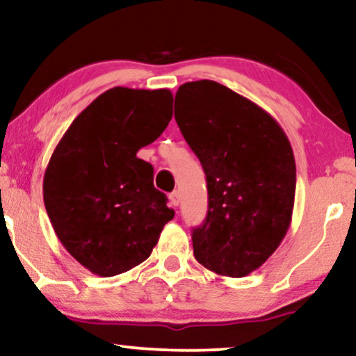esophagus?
Listing matches in <instances>:
<instances>
[{
  "instance_id": "obj_1",
  "label": "esophagus",
  "mask_w": 356,
  "mask_h": 356,
  "mask_svg": "<svg viewBox=\"0 0 356 356\" xmlns=\"http://www.w3.org/2000/svg\"><path fill=\"white\" fill-rule=\"evenodd\" d=\"M170 201H172L173 206H178L179 204V191H173L172 195H170Z\"/></svg>"
}]
</instances>
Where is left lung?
<instances>
[{"label": "left lung", "mask_w": 356, "mask_h": 356, "mask_svg": "<svg viewBox=\"0 0 356 356\" xmlns=\"http://www.w3.org/2000/svg\"><path fill=\"white\" fill-rule=\"evenodd\" d=\"M175 119L209 195L204 222L193 229L196 260L230 278L250 275L291 224L296 161L288 137L265 109L211 80L178 88Z\"/></svg>", "instance_id": "obj_1"}]
</instances>
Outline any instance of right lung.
I'll return each instance as SVG.
<instances>
[{
  "mask_svg": "<svg viewBox=\"0 0 356 356\" xmlns=\"http://www.w3.org/2000/svg\"><path fill=\"white\" fill-rule=\"evenodd\" d=\"M173 114L170 90L114 86L67 129L44 175V204L67 252L91 273L114 276L150 257L173 219L154 168L137 152Z\"/></svg>",
  "mask_w": 356,
  "mask_h": 356,
  "instance_id": "right-lung-1",
  "label": "right lung"
}]
</instances>
